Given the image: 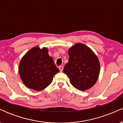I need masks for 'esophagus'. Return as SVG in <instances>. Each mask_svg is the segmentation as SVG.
I'll use <instances>...</instances> for the list:
<instances>
[{"label": "esophagus", "mask_w": 123, "mask_h": 123, "mask_svg": "<svg viewBox=\"0 0 123 123\" xmlns=\"http://www.w3.org/2000/svg\"><path fill=\"white\" fill-rule=\"evenodd\" d=\"M58 68H59V69H60V72H62L63 69V67L62 66H58Z\"/></svg>", "instance_id": "1"}]
</instances>
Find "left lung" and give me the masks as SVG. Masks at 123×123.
Here are the masks:
<instances>
[{"label":"left lung","instance_id":"8db88e82","mask_svg":"<svg viewBox=\"0 0 123 123\" xmlns=\"http://www.w3.org/2000/svg\"><path fill=\"white\" fill-rule=\"evenodd\" d=\"M69 61L63 73L73 87L86 91L94 86L100 72V63L94 51L83 43H76L68 50Z\"/></svg>","mask_w":123,"mask_h":123}]
</instances>
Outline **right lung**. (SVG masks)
Here are the masks:
<instances>
[{
    "mask_svg": "<svg viewBox=\"0 0 123 123\" xmlns=\"http://www.w3.org/2000/svg\"><path fill=\"white\" fill-rule=\"evenodd\" d=\"M19 74L28 88L40 91L51 83L53 77L60 72L49 55L47 48L35 46L29 50L19 62Z\"/></svg>",
    "mask_w": 123,
    "mask_h": 123,
    "instance_id": "add662e5",
    "label": "right lung"
}]
</instances>
